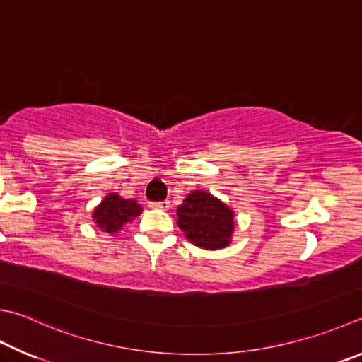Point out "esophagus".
I'll list each match as a JSON object with an SVG mask.
<instances>
[{
    "mask_svg": "<svg viewBox=\"0 0 362 362\" xmlns=\"http://www.w3.org/2000/svg\"><path fill=\"white\" fill-rule=\"evenodd\" d=\"M149 208H153V209H168L170 208V202L168 200L151 202V203H149Z\"/></svg>",
    "mask_w": 362,
    "mask_h": 362,
    "instance_id": "obj_1",
    "label": "esophagus"
}]
</instances>
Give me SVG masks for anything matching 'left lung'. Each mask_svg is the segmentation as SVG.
<instances>
[{
    "instance_id": "obj_1",
    "label": "left lung",
    "mask_w": 362,
    "mask_h": 362,
    "mask_svg": "<svg viewBox=\"0 0 362 362\" xmlns=\"http://www.w3.org/2000/svg\"><path fill=\"white\" fill-rule=\"evenodd\" d=\"M178 227L197 247L217 250L231 243L233 211L204 190H192L176 209Z\"/></svg>"
}]
</instances>
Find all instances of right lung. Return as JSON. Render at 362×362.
I'll return each mask as SVG.
<instances>
[{
  "instance_id": "add662e5",
  "label": "right lung",
  "mask_w": 362,
  "mask_h": 362,
  "mask_svg": "<svg viewBox=\"0 0 362 362\" xmlns=\"http://www.w3.org/2000/svg\"><path fill=\"white\" fill-rule=\"evenodd\" d=\"M141 206L137 200L122 199L118 194H108L93 211V219L98 227L107 233H118L124 223L140 216Z\"/></svg>"
}]
</instances>
